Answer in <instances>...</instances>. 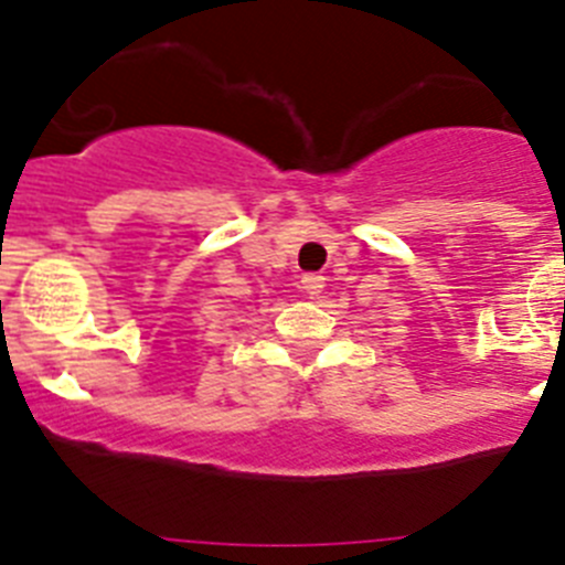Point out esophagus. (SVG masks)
I'll return each instance as SVG.
<instances>
[{
  "mask_svg": "<svg viewBox=\"0 0 565 565\" xmlns=\"http://www.w3.org/2000/svg\"><path fill=\"white\" fill-rule=\"evenodd\" d=\"M299 282H302V291H306L308 297H317V294H322V288H326V277L317 271L302 274V279H299Z\"/></svg>",
  "mask_w": 565,
  "mask_h": 565,
  "instance_id": "1",
  "label": "esophagus"
}]
</instances>
